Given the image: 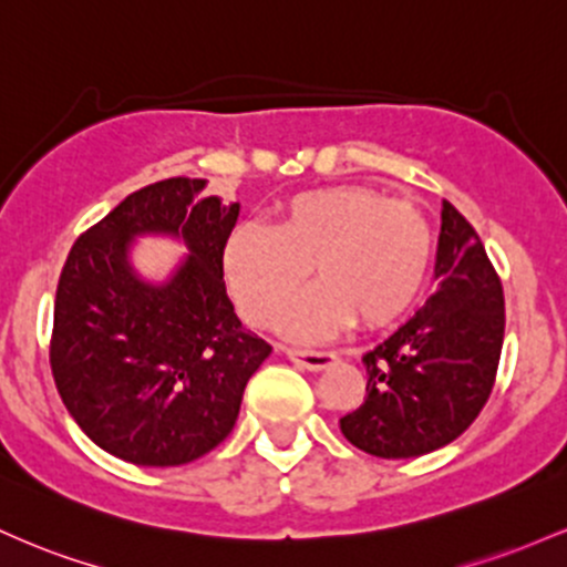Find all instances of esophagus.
Masks as SVG:
<instances>
[{"label":"esophagus","mask_w":567,"mask_h":567,"mask_svg":"<svg viewBox=\"0 0 567 567\" xmlns=\"http://www.w3.org/2000/svg\"><path fill=\"white\" fill-rule=\"evenodd\" d=\"M286 355H289L295 364L313 369V372H318V369H327L334 361L332 351H302V348H286Z\"/></svg>","instance_id":"esophagus-1"}]
</instances>
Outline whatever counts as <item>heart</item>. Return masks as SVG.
Listing matches in <instances>:
<instances>
[{
	"label": "heart",
	"instance_id": "b5f03b06",
	"mask_svg": "<svg viewBox=\"0 0 567 567\" xmlns=\"http://www.w3.org/2000/svg\"><path fill=\"white\" fill-rule=\"evenodd\" d=\"M434 230L417 206L369 187H323L281 203L270 230L238 227L221 254L227 291L251 327H270L310 272L318 278L281 316L295 340H327L359 318L393 323L421 295Z\"/></svg>",
	"mask_w": 567,
	"mask_h": 567
}]
</instances>
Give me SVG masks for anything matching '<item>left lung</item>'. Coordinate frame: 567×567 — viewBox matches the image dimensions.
<instances>
[{"label": "left lung", "instance_id": "1", "mask_svg": "<svg viewBox=\"0 0 567 567\" xmlns=\"http://www.w3.org/2000/svg\"><path fill=\"white\" fill-rule=\"evenodd\" d=\"M436 291L404 327L364 353V404L340 417L353 447L417 457L476 421L504 348V286L485 246L453 203L442 206Z\"/></svg>", "mask_w": 567, "mask_h": 567}]
</instances>
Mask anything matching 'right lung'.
I'll list each match as a JSON object with an SVG mask.
<instances>
[{
	"mask_svg": "<svg viewBox=\"0 0 567 567\" xmlns=\"http://www.w3.org/2000/svg\"><path fill=\"white\" fill-rule=\"evenodd\" d=\"M203 187L174 176L131 193L74 240L55 289V388L101 450L136 466H182L225 442L246 383L272 351L240 327L221 281L240 206L198 198ZM142 231L188 244L168 285L132 276L127 244Z\"/></svg>",
	"mask_w": 567,
	"mask_h": 567,
	"instance_id": "right-lung-1",
	"label": "right lung"
}]
</instances>
